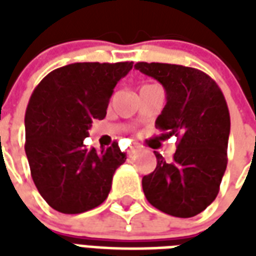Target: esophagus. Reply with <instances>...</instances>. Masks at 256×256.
<instances>
[{
	"label": "esophagus",
	"mask_w": 256,
	"mask_h": 256,
	"mask_svg": "<svg viewBox=\"0 0 256 256\" xmlns=\"http://www.w3.org/2000/svg\"><path fill=\"white\" fill-rule=\"evenodd\" d=\"M140 150H141V146H140V145H133V146H130V148H128V154L130 156L136 155V154H137V152H138Z\"/></svg>",
	"instance_id": "1"
}]
</instances>
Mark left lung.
<instances>
[{"label":"left lung","instance_id":"obj_1","mask_svg":"<svg viewBox=\"0 0 256 256\" xmlns=\"http://www.w3.org/2000/svg\"><path fill=\"white\" fill-rule=\"evenodd\" d=\"M134 68L163 84L167 102L155 126L163 140L178 138L172 162L155 152L156 168L142 177L145 198L168 215L194 216L215 200L228 164L225 97L214 79L196 68L144 62Z\"/></svg>","mask_w":256,"mask_h":256}]
</instances>
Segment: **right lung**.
<instances>
[{
	"label": "right lung",
	"instance_id": "1",
	"mask_svg": "<svg viewBox=\"0 0 256 256\" xmlns=\"http://www.w3.org/2000/svg\"><path fill=\"white\" fill-rule=\"evenodd\" d=\"M133 68L123 63H74L38 84L26 111V155L38 192L52 208L80 214L100 206L126 162L116 141L88 150L94 119H104L114 88Z\"/></svg>",
	"mask_w": 256,
	"mask_h": 256
}]
</instances>
